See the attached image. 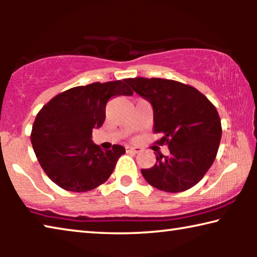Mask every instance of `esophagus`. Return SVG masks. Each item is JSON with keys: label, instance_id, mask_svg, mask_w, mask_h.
Segmentation results:
<instances>
[{"label": "esophagus", "instance_id": "34e87169", "mask_svg": "<svg viewBox=\"0 0 257 257\" xmlns=\"http://www.w3.org/2000/svg\"><path fill=\"white\" fill-rule=\"evenodd\" d=\"M125 151H127L128 153L136 154L139 152V149H137V147H133V146H127V147H125Z\"/></svg>", "mask_w": 257, "mask_h": 257}]
</instances>
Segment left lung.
<instances>
[{
  "label": "left lung",
  "mask_w": 257,
  "mask_h": 257,
  "mask_svg": "<svg viewBox=\"0 0 257 257\" xmlns=\"http://www.w3.org/2000/svg\"><path fill=\"white\" fill-rule=\"evenodd\" d=\"M125 82L153 106L154 133L168 145L170 155L158 152L156 163L142 169L155 188L179 193L205 176L215 160L222 128L215 106L193 86L162 78H128Z\"/></svg>",
  "instance_id": "left-lung-1"
}]
</instances>
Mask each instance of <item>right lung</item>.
Returning a JSON list of instances; mask_svg holds the SVG:
<instances>
[{
  "label": "right lung",
  "instance_id": "right-lung-1",
  "mask_svg": "<svg viewBox=\"0 0 257 257\" xmlns=\"http://www.w3.org/2000/svg\"><path fill=\"white\" fill-rule=\"evenodd\" d=\"M125 80L93 82L60 93L46 103L35 119L32 139L38 162L61 188L84 193L105 182L123 146L103 151L92 141L93 128L105 120L108 99L133 95Z\"/></svg>",
  "mask_w": 257,
  "mask_h": 257
}]
</instances>
